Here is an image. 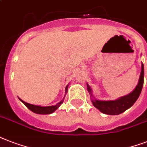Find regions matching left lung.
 Listing matches in <instances>:
<instances>
[{
	"instance_id": "left-lung-1",
	"label": "left lung",
	"mask_w": 147,
	"mask_h": 147,
	"mask_svg": "<svg viewBox=\"0 0 147 147\" xmlns=\"http://www.w3.org/2000/svg\"><path fill=\"white\" fill-rule=\"evenodd\" d=\"M144 64L142 63L141 72H140L139 82H138L135 89L131 94L127 96H122L116 100L102 101L92 100L93 105L96 109H98L101 113L107 114V115H119V114H121L125 110H127V109L132 107L139 97L140 94L141 93L142 88H143V85H144ZM87 86H88V90L91 94L90 86L88 84H87Z\"/></svg>"
}]
</instances>
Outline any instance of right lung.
<instances>
[{"label": "right lung", "instance_id": "add662e5", "mask_svg": "<svg viewBox=\"0 0 147 147\" xmlns=\"http://www.w3.org/2000/svg\"><path fill=\"white\" fill-rule=\"evenodd\" d=\"M68 86H66L65 88V90L67 91ZM23 102L24 104L26 105V107L28 109H29L31 111H32L33 113H37V114H41V115H47V114H51V113H53L60 105L63 103V100L60 101L58 104L55 105V106H51V107H40V106H36V105L29 104L28 102H24L23 100H20Z\"/></svg>", "mask_w": 147, "mask_h": 147}]
</instances>
